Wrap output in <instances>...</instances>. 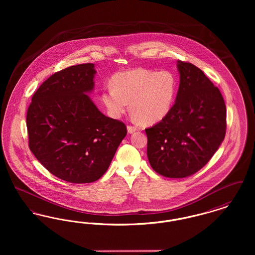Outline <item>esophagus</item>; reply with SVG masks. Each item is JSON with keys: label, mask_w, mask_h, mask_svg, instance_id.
I'll return each instance as SVG.
<instances>
[{"label": "esophagus", "mask_w": 255, "mask_h": 255, "mask_svg": "<svg viewBox=\"0 0 255 255\" xmlns=\"http://www.w3.org/2000/svg\"><path fill=\"white\" fill-rule=\"evenodd\" d=\"M137 129H136V127H133V126H127V132L129 133H133L136 131Z\"/></svg>", "instance_id": "esophagus-1"}]
</instances>
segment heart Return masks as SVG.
<instances>
[{
    "label": "heart",
    "instance_id": "heart-1",
    "mask_svg": "<svg viewBox=\"0 0 255 255\" xmlns=\"http://www.w3.org/2000/svg\"><path fill=\"white\" fill-rule=\"evenodd\" d=\"M177 79L169 71L136 69L115 74L111 86L101 94V101L113 118L127 111L129 102L134 116L147 124L163 120L172 109Z\"/></svg>",
    "mask_w": 255,
    "mask_h": 255
}]
</instances>
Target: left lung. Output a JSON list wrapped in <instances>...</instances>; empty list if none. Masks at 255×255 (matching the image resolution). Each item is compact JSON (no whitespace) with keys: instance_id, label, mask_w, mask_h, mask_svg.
<instances>
[{"instance_id":"1","label":"left lung","mask_w":255,"mask_h":255,"mask_svg":"<svg viewBox=\"0 0 255 255\" xmlns=\"http://www.w3.org/2000/svg\"><path fill=\"white\" fill-rule=\"evenodd\" d=\"M180 86L169 114L145 129L152 168L185 178L203 168L222 144L227 109L218 88L194 65L178 61Z\"/></svg>"}]
</instances>
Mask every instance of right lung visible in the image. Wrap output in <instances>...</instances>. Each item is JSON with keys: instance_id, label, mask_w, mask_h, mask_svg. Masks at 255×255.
<instances>
[{"instance_id": "obj_1", "label": "right lung", "mask_w": 255, "mask_h": 255, "mask_svg": "<svg viewBox=\"0 0 255 255\" xmlns=\"http://www.w3.org/2000/svg\"><path fill=\"white\" fill-rule=\"evenodd\" d=\"M96 73L95 64L87 63L52 74L39 87L27 110L30 151L66 182L97 181L127 134L123 122L103 115L89 97Z\"/></svg>"}]
</instances>
